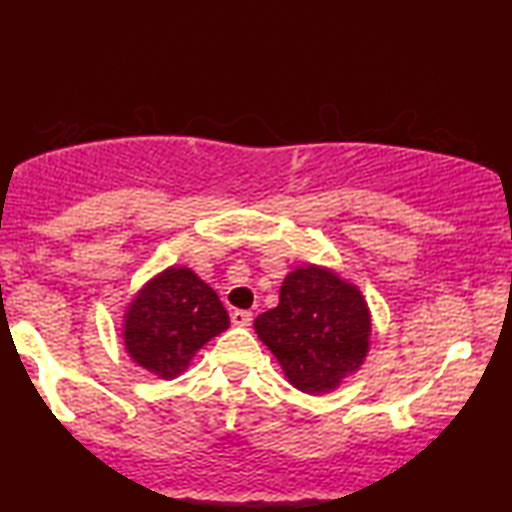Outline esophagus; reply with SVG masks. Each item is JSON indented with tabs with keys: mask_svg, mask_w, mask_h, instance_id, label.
<instances>
[{
	"mask_svg": "<svg viewBox=\"0 0 512 512\" xmlns=\"http://www.w3.org/2000/svg\"><path fill=\"white\" fill-rule=\"evenodd\" d=\"M251 319H254V314L247 312V310H235L230 314V321H233V326H240V328H247L251 324Z\"/></svg>",
	"mask_w": 512,
	"mask_h": 512,
	"instance_id": "1",
	"label": "esophagus"
}]
</instances>
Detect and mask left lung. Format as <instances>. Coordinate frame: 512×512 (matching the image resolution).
<instances>
[{"mask_svg": "<svg viewBox=\"0 0 512 512\" xmlns=\"http://www.w3.org/2000/svg\"><path fill=\"white\" fill-rule=\"evenodd\" d=\"M254 328L286 382L319 396L359 373L370 352L373 317L359 286L333 268L307 263L284 277L279 305L263 312Z\"/></svg>", "mask_w": 512, "mask_h": 512, "instance_id": "obj_1", "label": "left lung"}]
</instances>
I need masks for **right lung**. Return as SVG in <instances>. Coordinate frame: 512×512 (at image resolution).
<instances>
[{
  "instance_id": "add662e5",
  "label": "right lung",
  "mask_w": 512,
  "mask_h": 512,
  "mask_svg": "<svg viewBox=\"0 0 512 512\" xmlns=\"http://www.w3.org/2000/svg\"><path fill=\"white\" fill-rule=\"evenodd\" d=\"M228 326V312L212 286L186 265H170L125 305L121 338L132 363L160 380H174Z\"/></svg>"
}]
</instances>
